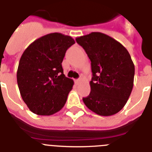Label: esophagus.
<instances>
[{"label":"esophagus","mask_w":152,"mask_h":152,"mask_svg":"<svg viewBox=\"0 0 152 152\" xmlns=\"http://www.w3.org/2000/svg\"><path fill=\"white\" fill-rule=\"evenodd\" d=\"M81 78H79V79H77V80H75V83H79L80 81H81Z\"/></svg>","instance_id":"34e87169"}]
</instances>
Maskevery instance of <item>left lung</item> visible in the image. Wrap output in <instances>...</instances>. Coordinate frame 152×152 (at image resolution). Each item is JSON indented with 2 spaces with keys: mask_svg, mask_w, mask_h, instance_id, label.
<instances>
[{
  "mask_svg": "<svg viewBox=\"0 0 152 152\" xmlns=\"http://www.w3.org/2000/svg\"><path fill=\"white\" fill-rule=\"evenodd\" d=\"M91 61L90 93L83 98L86 106L101 116L119 112L131 94L135 66L121 43L107 34L91 32L76 38Z\"/></svg>",
  "mask_w": 152,
  "mask_h": 152,
  "instance_id": "left-lung-1",
  "label": "left lung"
}]
</instances>
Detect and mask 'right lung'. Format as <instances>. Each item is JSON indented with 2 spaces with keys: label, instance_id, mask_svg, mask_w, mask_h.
Wrapping results in <instances>:
<instances>
[{
  "label": "right lung",
  "instance_id": "1",
  "mask_svg": "<svg viewBox=\"0 0 152 152\" xmlns=\"http://www.w3.org/2000/svg\"><path fill=\"white\" fill-rule=\"evenodd\" d=\"M75 43L70 36L50 33L35 40L22 53L17 83L22 99L33 113L52 115L65 105L74 81L65 76L62 62Z\"/></svg>",
  "mask_w": 152,
  "mask_h": 152
}]
</instances>
